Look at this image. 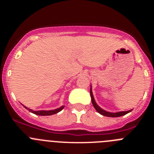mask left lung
I'll list each match as a JSON object with an SVG mask.
<instances>
[{
	"label": "left lung",
	"instance_id": "8db88e82",
	"mask_svg": "<svg viewBox=\"0 0 154 154\" xmlns=\"http://www.w3.org/2000/svg\"><path fill=\"white\" fill-rule=\"evenodd\" d=\"M90 94H91V102H92V104L94 106V109L97 110V112H99L100 114H101L102 116H107V117H120V116H125V115L129 113L130 112L132 111L131 110H129V111H125V112H116V113H112V112H109L105 111V110L102 109L101 108H100L97 105V103H95L94 101V97H93V94L92 92H91V88L90 89Z\"/></svg>",
	"mask_w": 154,
	"mask_h": 154
}]
</instances>
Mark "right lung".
Masks as SVG:
<instances>
[{"label": "right lung", "mask_w": 154, "mask_h": 154, "mask_svg": "<svg viewBox=\"0 0 154 154\" xmlns=\"http://www.w3.org/2000/svg\"><path fill=\"white\" fill-rule=\"evenodd\" d=\"M24 107H25L26 109H27L26 106H24ZM64 107H65V106H63L60 107V108L57 109L49 110V111H32V110L30 109H28L29 112H31L32 113H33V114L38 115V116H51V115L57 114V112H59L61 111V110L63 109Z\"/></svg>", "instance_id": "obj_1"}]
</instances>
